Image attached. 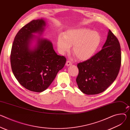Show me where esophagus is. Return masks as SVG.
<instances>
[{"mask_svg": "<svg viewBox=\"0 0 130 130\" xmlns=\"http://www.w3.org/2000/svg\"><path fill=\"white\" fill-rule=\"evenodd\" d=\"M73 64V63L70 62V61H67V62H66V65L67 66H70V65H72Z\"/></svg>", "mask_w": 130, "mask_h": 130, "instance_id": "34e87169", "label": "esophagus"}]
</instances>
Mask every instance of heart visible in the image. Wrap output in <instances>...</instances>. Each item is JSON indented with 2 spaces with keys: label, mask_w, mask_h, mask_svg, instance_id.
<instances>
[{
  "label": "heart",
  "mask_w": 130,
  "mask_h": 130,
  "mask_svg": "<svg viewBox=\"0 0 130 130\" xmlns=\"http://www.w3.org/2000/svg\"><path fill=\"white\" fill-rule=\"evenodd\" d=\"M101 41L99 32L87 28H78L67 30L64 36L60 35L57 45L61 53L68 51L71 45H73V52L77 58L87 61L95 54Z\"/></svg>",
  "instance_id": "b5f03b06"
}]
</instances>
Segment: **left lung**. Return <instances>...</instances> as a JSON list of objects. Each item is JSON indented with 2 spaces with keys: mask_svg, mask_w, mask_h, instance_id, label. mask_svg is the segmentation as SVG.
<instances>
[{
  "mask_svg": "<svg viewBox=\"0 0 130 130\" xmlns=\"http://www.w3.org/2000/svg\"><path fill=\"white\" fill-rule=\"evenodd\" d=\"M121 62L119 42L109 30L102 49L89 60L77 64L78 88L87 95L104 92L116 79Z\"/></svg>",
  "mask_w": 130,
  "mask_h": 130,
  "instance_id": "8db88e82",
  "label": "left lung"
}]
</instances>
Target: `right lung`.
Masks as SVG:
<instances>
[{
  "mask_svg": "<svg viewBox=\"0 0 130 130\" xmlns=\"http://www.w3.org/2000/svg\"><path fill=\"white\" fill-rule=\"evenodd\" d=\"M45 26L43 19L32 20L23 26L16 35L11 52L15 77L23 87L36 92L50 86L66 61L64 56L56 54L51 41L35 35L40 36Z\"/></svg>",
  "mask_w": 130,
  "mask_h": 130,
  "instance_id": "right-lung-1",
  "label": "right lung"
}]
</instances>
